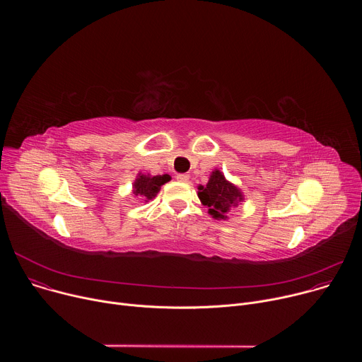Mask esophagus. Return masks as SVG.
<instances>
[{
	"label": "esophagus",
	"mask_w": 362,
	"mask_h": 362,
	"mask_svg": "<svg viewBox=\"0 0 362 362\" xmlns=\"http://www.w3.org/2000/svg\"><path fill=\"white\" fill-rule=\"evenodd\" d=\"M176 179H177L179 182H187V180H189V175H186V173H179V175L176 176Z\"/></svg>",
	"instance_id": "1"
}]
</instances>
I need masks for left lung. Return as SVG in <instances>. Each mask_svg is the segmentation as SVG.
Returning a JSON list of instances; mask_svg holds the SVG:
<instances>
[{
    "instance_id": "left-lung-1",
    "label": "left lung",
    "mask_w": 362,
    "mask_h": 362,
    "mask_svg": "<svg viewBox=\"0 0 362 362\" xmlns=\"http://www.w3.org/2000/svg\"><path fill=\"white\" fill-rule=\"evenodd\" d=\"M199 199L209 208V214L216 219H226L228 215L238 208L242 193L236 186L229 183L225 176L215 170L206 186H199Z\"/></svg>"
}]
</instances>
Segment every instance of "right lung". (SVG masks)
I'll use <instances>...</instances> for the list:
<instances>
[{
  "label": "right lung",
  "instance_id": "add662e5",
  "mask_svg": "<svg viewBox=\"0 0 362 362\" xmlns=\"http://www.w3.org/2000/svg\"><path fill=\"white\" fill-rule=\"evenodd\" d=\"M170 180L169 175H163V176H144V175H139V177L134 182L133 186V193L136 196H140L146 200L153 199L154 196L158 194V192L160 190V186L165 185L166 182Z\"/></svg>",
  "mask_w": 362,
  "mask_h": 362
}]
</instances>
